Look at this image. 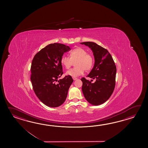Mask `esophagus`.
<instances>
[{"instance_id":"esophagus-1","label":"esophagus","mask_w":148,"mask_h":148,"mask_svg":"<svg viewBox=\"0 0 148 148\" xmlns=\"http://www.w3.org/2000/svg\"><path fill=\"white\" fill-rule=\"evenodd\" d=\"M73 80H75L77 79V78H76V77H73Z\"/></svg>"}]
</instances>
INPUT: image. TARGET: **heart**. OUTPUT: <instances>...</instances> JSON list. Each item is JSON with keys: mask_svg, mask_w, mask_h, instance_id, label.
<instances>
[{"mask_svg": "<svg viewBox=\"0 0 148 148\" xmlns=\"http://www.w3.org/2000/svg\"><path fill=\"white\" fill-rule=\"evenodd\" d=\"M75 62V67L66 72V75L77 77L82 75L84 70L89 71L94 65V59L90 54L82 47H76L70 52V57L63 55L61 58V63L66 69H69Z\"/></svg>", "mask_w": 148, "mask_h": 148, "instance_id": "1", "label": "heart"}]
</instances>
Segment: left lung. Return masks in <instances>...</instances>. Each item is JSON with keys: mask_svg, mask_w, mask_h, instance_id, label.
Instances as JSON below:
<instances>
[{"mask_svg": "<svg viewBox=\"0 0 148 148\" xmlns=\"http://www.w3.org/2000/svg\"><path fill=\"white\" fill-rule=\"evenodd\" d=\"M91 49L94 56L93 68L87 75L93 80L82 78V91L86 99L93 105L103 104L110 98L115 86L116 67L109 52L92 42L80 43Z\"/></svg>", "mask_w": 148, "mask_h": 148, "instance_id": "left-lung-1", "label": "left lung"}]
</instances>
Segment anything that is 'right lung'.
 <instances>
[{
  "mask_svg": "<svg viewBox=\"0 0 148 148\" xmlns=\"http://www.w3.org/2000/svg\"><path fill=\"white\" fill-rule=\"evenodd\" d=\"M69 47L60 43L47 45L35 55L31 67V80L35 94L49 107L60 106L66 99L70 86L73 82L71 76L63 74L61 58Z\"/></svg>",
  "mask_w": 148,
  "mask_h": 148,
  "instance_id": "1",
  "label": "right lung"
}]
</instances>
